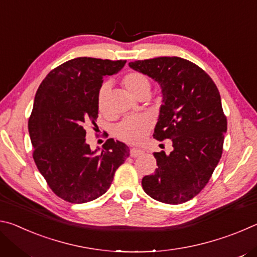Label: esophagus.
<instances>
[{
    "instance_id": "obj_1",
    "label": "esophagus",
    "mask_w": 257,
    "mask_h": 257,
    "mask_svg": "<svg viewBox=\"0 0 257 257\" xmlns=\"http://www.w3.org/2000/svg\"><path fill=\"white\" fill-rule=\"evenodd\" d=\"M143 154V151L142 150H138V149H132L130 150V155L133 156V158H137V156L142 155Z\"/></svg>"
}]
</instances>
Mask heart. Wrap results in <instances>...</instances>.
<instances>
[{
	"label": "heart",
	"instance_id": "1",
	"mask_svg": "<svg viewBox=\"0 0 257 257\" xmlns=\"http://www.w3.org/2000/svg\"><path fill=\"white\" fill-rule=\"evenodd\" d=\"M122 85L136 98H139L146 93L150 94V80L142 72L133 71L127 73L122 78ZM108 94H110V85L105 82L101 86L97 94L98 110L103 113L107 110ZM151 127L152 121L147 115L129 116L116 125L114 128V134L121 141L130 143V144H139L144 141Z\"/></svg>",
	"mask_w": 257,
	"mask_h": 257
}]
</instances>
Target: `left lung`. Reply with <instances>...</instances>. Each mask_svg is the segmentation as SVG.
Listing matches in <instances>:
<instances>
[{"label":"left lung","mask_w":257,"mask_h":257,"mask_svg":"<svg viewBox=\"0 0 257 257\" xmlns=\"http://www.w3.org/2000/svg\"><path fill=\"white\" fill-rule=\"evenodd\" d=\"M162 89L154 138L171 139L173 151L155 152L153 175L142 180L143 189L156 201L185 203L201 193L222 155L225 118L220 93L211 77L196 64L178 56L130 62Z\"/></svg>","instance_id":"1"}]
</instances>
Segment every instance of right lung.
Returning a JSON list of instances; mask_svg holds the SVG:
<instances>
[{"label":"right lung","mask_w":257,"mask_h":257,"mask_svg":"<svg viewBox=\"0 0 257 257\" xmlns=\"http://www.w3.org/2000/svg\"><path fill=\"white\" fill-rule=\"evenodd\" d=\"M125 60L76 58L53 69L38 87L28 121L33 158L47 185L69 203H87L105 193L129 156L123 143L107 139L92 151L86 127H96L97 94L105 76Z\"/></svg>","instance_id":"obj_1"}]
</instances>
